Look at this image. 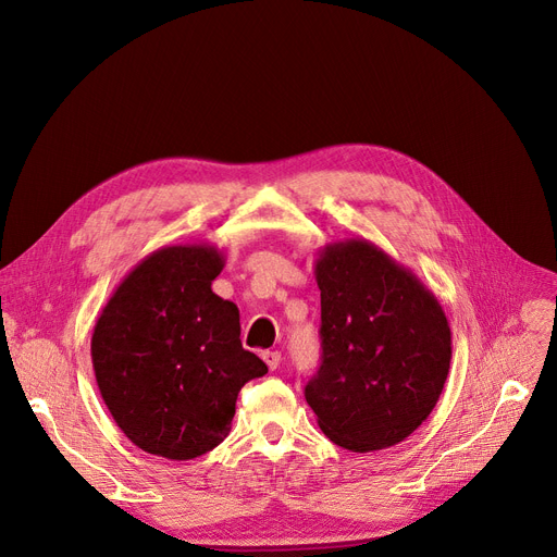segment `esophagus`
<instances>
[{"label":"esophagus","instance_id":"esophagus-1","mask_svg":"<svg viewBox=\"0 0 557 557\" xmlns=\"http://www.w3.org/2000/svg\"><path fill=\"white\" fill-rule=\"evenodd\" d=\"M262 360L268 362V367L274 372V369H278V364H281V354L278 351H264Z\"/></svg>","mask_w":557,"mask_h":557}]
</instances>
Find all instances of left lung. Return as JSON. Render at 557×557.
<instances>
[{"instance_id": "8db88e82", "label": "left lung", "mask_w": 557, "mask_h": 557, "mask_svg": "<svg viewBox=\"0 0 557 557\" xmlns=\"http://www.w3.org/2000/svg\"><path fill=\"white\" fill-rule=\"evenodd\" d=\"M322 364L306 401L354 454L404 442L433 412L451 367V329L431 289L381 247L351 237L320 249Z\"/></svg>"}]
</instances>
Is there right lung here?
Masks as SVG:
<instances>
[{
    "label": "right lung",
    "mask_w": 557,
    "mask_h": 557,
    "mask_svg": "<svg viewBox=\"0 0 557 557\" xmlns=\"http://www.w3.org/2000/svg\"><path fill=\"white\" fill-rule=\"evenodd\" d=\"M224 253L172 245L143 258L101 308L95 379L122 433L143 451L193 460L231 431L237 392L268 374L243 349L240 310L213 293Z\"/></svg>",
    "instance_id": "add662e5"
}]
</instances>
